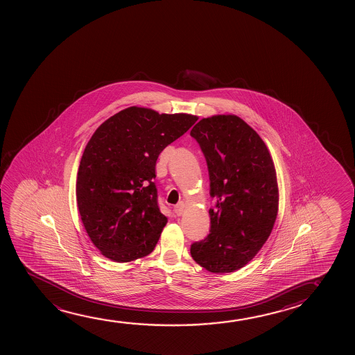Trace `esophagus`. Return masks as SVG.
Segmentation results:
<instances>
[{
	"label": "esophagus",
	"instance_id": "obj_1",
	"mask_svg": "<svg viewBox=\"0 0 355 355\" xmlns=\"http://www.w3.org/2000/svg\"><path fill=\"white\" fill-rule=\"evenodd\" d=\"M185 205L184 202H178V204L175 205L173 206V212H175L177 216H180V214H183V211H184Z\"/></svg>",
	"mask_w": 355,
	"mask_h": 355
}]
</instances>
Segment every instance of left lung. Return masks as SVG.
Masks as SVG:
<instances>
[{
	"label": "left lung",
	"mask_w": 355,
	"mask_h": 355,
	"mask_svg": "<svg viewBox=\"0 0 355 355\" xmlns=\"http://www.w3.org/2000/svg\"><path fill=\"white\" fill-rule=\"evenodd\" d=\"M207 164L209 234L190 253L209 272L246 266L272 233L279 205L277 172L262 138L235 115L200 120L190 132Z\"/></svg>",
	"instance_id": "1"
}]
</instances>
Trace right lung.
<instances>
[{
	"label": "right lung",
	"instance_id": "add662e5",
	"mask_svg": "<svg viewBox=\"0 0 355 355\" xmlns=\"http://www.w3.org/2000/svg\"><path fill=\"white\" fill-rule=\"evenodd\" d=\"M198 121L189 114L127 107L93 133L78 166V211L94 246L115 262L153 252L167 218L155 165L161 151Z\"/></svg>",
	"mask_w": 355,
	"mask_h": 355
}]
</instances>
